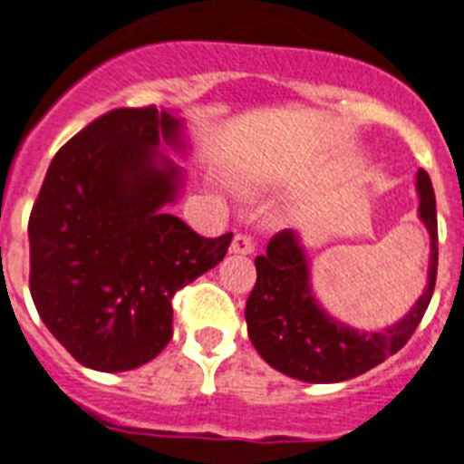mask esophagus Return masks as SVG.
Returning <instances> with one entry per match:
<instances>
[{"label":"esophagus","instance_id":"1","mask_svg":"<svg viewBox=\"0 0 464 464\" xmlns=\"http://www.w3.org/2000/svg\"><path fill=\"white\" fill-rule=\"evenodd\" d=\"M231 252L233 255H252L255 252V243H252L247 233H236L231 243Z\"/></svg>","mask_w":464,"mask_h":464}]
</instances>
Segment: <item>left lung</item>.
I'll return each mask as SVG.
<instances>
[{"instance_id": "8db88e82", "label": "left lung", "mask_w": 464, "mask_h": 464, "mask_svg": "<svg viewBox=\"0 0 464 464\" xmlns=\"http://www.w3.org/2000/svg\"><path fill=\"white\" fill-rule=\"evenodd\" d=\"M418 217L430 233L427 285L406 316L389 328L368 333L337 321L323 309L311 290V266L297 231H280L266 255L256 256L245 321L259 356L278 372L302 382L333 384L363 375L411 340L430 306L439 264L437 198L424 169L415 174Z\"/></svg>"}]
</instances>
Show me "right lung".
Segmentation results:
<instances>
[{
  "label": "right lung",
  "instance_id": "obj_1",
  "mask_svg": "<svg viewBox=\"0 0 464 464\" xmlns=\"http://www.w3.org/2000/svg\"><path fill=\"white\" fill-rule=\"evenodd\" d=\"M184 120L118 108L87 124L46 169L30 236V295L82 365L122 372L172 340V297L224 259L233 233L202 238L167 212L184 190Z\"/></svg>",
  "mask_w": 464,
  "mask_h": 464
}]
</instances>
